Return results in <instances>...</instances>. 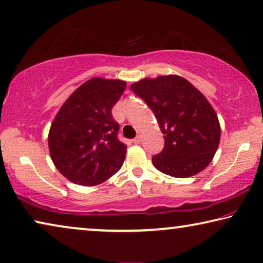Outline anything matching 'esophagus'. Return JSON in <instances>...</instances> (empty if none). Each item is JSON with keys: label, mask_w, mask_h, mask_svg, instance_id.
I'll use <instances>...</instances> for the list:
<instances>
[{"label": "esophagus", "mask_w": 263, "mask_h": 263, "mask_svg": "<svg viewBox=\"0 0 263 263\" xmlns=\"http://www.w3.org/2000/svg\"><path fill=\"white\" fill-rule=\"evenodd\" d=\"M140 142H142V137L140 136H137L135 139H133V143L135 144H140Z\"/></svg>", "instance_id": "esophagus-1"}]
</instances>
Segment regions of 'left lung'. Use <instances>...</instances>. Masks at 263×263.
<instances>
[{
  "instance_id": "obj_1",
  "label": "left lung",
  "mask_w": 263,
  "mask_h": 263,
  "mask_svg": "<svg viewBox=\"0 0 263 263\" xmlns=\"http://www.w3.org/2000/svg\"><path fill=\"white\" fill-rule=\"evenodd\" d=\"M130 87L154 111L165 139L163 151L152 157L156 169L177 178L204 170L221 139L217 115L206 98L176 74L144 78Z\"/></svg>"
}]
</instances>
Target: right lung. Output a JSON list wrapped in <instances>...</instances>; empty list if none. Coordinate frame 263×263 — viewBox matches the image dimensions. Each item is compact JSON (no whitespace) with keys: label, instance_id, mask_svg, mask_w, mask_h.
<instances>
[{"label":"right lung","instance_id":"add662e5","mask_svg":"<svg viewBox=\"0 0 263 263\" xmlns=\"http://www.w3.org/2000/svg\"><path fill=\"white\" fill-rule=\"evenodd\" d=\"M126 81L92 78L74 91L50 125V158L74 184L93 186L123 166L126 146L117 138L119 125L111 109Z\"/></svg>","mask_w":263,"mask_h":263}]
</instances>
